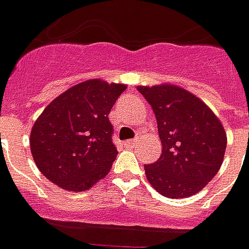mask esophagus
<instances>
[{
    "mask_svg": "<svg viewBox=\"0 0 249 249\" xmlns=\"http://www.w3.org/2000/svg\"><path fill=\"white\" fill-rule=\"evenodd\" d=\"M139 142H140V137L137 136L136 139H133V140H126V142H125V144H126V147L132 148V147H135V145H136Z\"/></svg>",
    "mask_w": 249,
    "mask_h": 249,
    "instance_id": "obj_1",
    "label": "esophagus"
}]
</instances>
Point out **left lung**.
Instances as JSON below:
<instances>
[{"instance_id":"8db88e82","label":"left lung","mask_w":249,"mask_h":249,"mask_svg":"<svg viewBox=\"0 0 249 249\" xmlns=\"http://www.w3.org/2000/svg\"><path fill=\"white\" fill-rule=\"evenodd\" d=\"M158 121L161 155L145 164L155 190L167 198L197 194L218 173L227 149L220 119L203 101L170 83L137 86Z\"/></svg>"}]
</instances>
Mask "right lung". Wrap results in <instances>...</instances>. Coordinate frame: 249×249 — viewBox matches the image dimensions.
Wrapping results in <instances>:
<instances>
[{
  "label": "right lung",
  "instance_id": "right-lung-1",
  "mask_svg": "<svg viewBox=\"0 0 249 249\" xmlns=\"http://www.w3.org/2000/svg\"><path fill=\"white\" fill-rule=\"evenodd\" d=\"M123 83L89 79L48 104L31 130V152L48 180L69 191H86L104 179L117 156L110 109Z\"/></svg>",
  "mask_w": 249,
  "mask_h": 249
}]
</instances>
